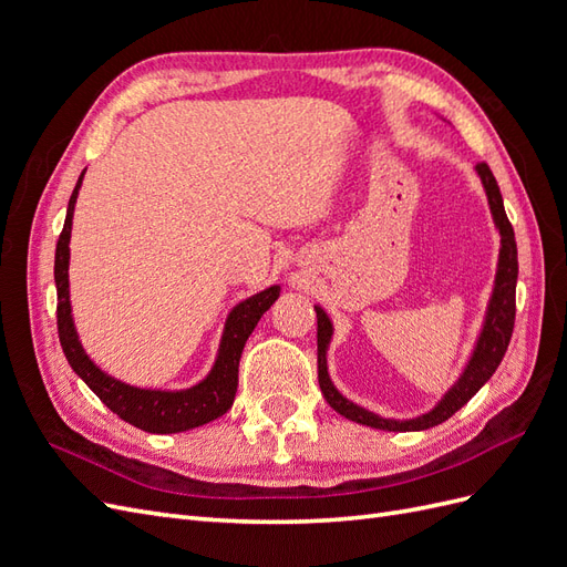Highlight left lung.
<instances>
[{
  "instance_id": "obj_1",
  "label": "left lung",
  "mask_w": 567,
  "mask_h": 567,
  "mask_svg": "<svg viewBox=\"0 0 567 567\" xmlns=\"http://www.w3.org/2000/svg\"><path fill=\"white\" fill-rule=\"evenodd\" d=\"M475 173L483 182V188L487 194L489 213L494 219V227L502 236L499 246V262H496V277L494 288L487 302V312L483 329L475 340V348L471 352L468 364L463 367L456 383L442 394V400L425 414L416 419H385L381 414H373V411L350 402L346 394H342L329 375V367H326V352H329L331 338H333V323L319 305L317 310V367H319V388L323 392L326 402H329L340 416H346L354 423H362L369 427H379V431H392V433H409V431H427V427L440 425L454 416L456 411L466 404L473 394L483 388L496 367L502 364L506 354L508 340L513 333V321H516V281H518V248H516V234H513L511 221L504 210V198L499 192V184H496L492 169L487 163L475 165Z\"/></svg>"
}]
</instances>
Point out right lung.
Instances as JSON below:
<instances>
[{
	"instance_id": "obj_1",
	"label": "right lung",
	"mask_w": 567,
	"mask_h": 567,
	"mask_svg": "<svg viewBox=\"0 0 567 567\" xmlns=\"http://www.w3.org/2000/svg\"><path fill=\"white\" fill-rule=\"evenodd\" d=\"M80 175L73 196L68 200V213L63 221V231L56 244V260H54V281H56V323H59V340L68 364L80 379L90 385V390L96 398L104 402L113 414H117L123 421L132 423L134 427L146 433H184L192 427L205 425L221 414H227L236 398L238 388V359H241L244 346L257 321L279 298L281 286H269L260 293L246 298L238 302L227 317L225 333L219 340L217 359L205 379L186 390H148L127 385L123 381L113 379L106 371H101L90 354L84 352L82 342L78 338L73 315H71V290H68V265H71V229H73V213L78 192L82 186Z\"/></svg>"
}]
</instances>
